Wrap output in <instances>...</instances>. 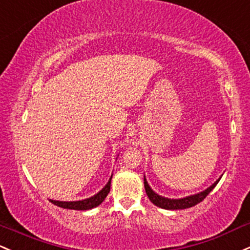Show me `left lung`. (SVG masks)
Listing matches in <instances>:
<instances>
[{
  "label": "left lung",
  "instance_id": "obj_1",
  "mask_svg": "<svg viewBox=\"0 0 250 250\" xmlns=\"http://www.w3.org/2000/svg\"><path fill=\"white\" fill-rule=\"evenodd\" d=\"M221 177L216 180L212 185L209 186L207 190L198 192L196 194H191V196H186L184 198H167V197H163L160 194H158L156 192H154L150 188L149 184H148L146 175H144V184H145V190H146V193L149 198V201L153 203V204L156 205V207L161 208V209H166V210H183V209H188V208H192L194 205H197L198 203H201L208 194L210 193L211 191L213 190L216 185H217Z\"/></svg>",
  "mask_w": 250,
  "mask_h": 250
}]
</instances>
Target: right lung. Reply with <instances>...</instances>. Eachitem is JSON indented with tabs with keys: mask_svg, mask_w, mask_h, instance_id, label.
<instances>
[{
	"mask_svg": "<svg viewBox=\"0 0 250 250\" xmlns=\"http://www.w3.org/2000/svg\"><path fill=\"white\" fill-rule=\"evenodd\" d=\"M111 177L109 178L108 183L105 184V186L98 193H96L95 196L90 197V198L82 199V201H73V202H62V201H53V199H49L54 205H58L60 208H64V209H71V210H90L94 209V208L98 207V205L102 203L105 197L108 196L109 191H110V185H111Z\"/></svg>",
	"mask_w": 250,
	"mask_h": 250,
	"instance_id": "1",
	"label": "right lung"
}]
</instances>
